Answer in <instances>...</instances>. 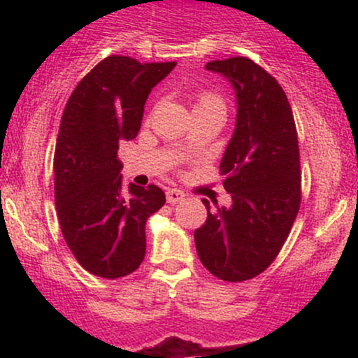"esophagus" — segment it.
<instances>
[{
  "label": "esophagus",
  "instance_id": "esophagus-1",
  "mask_svg": "<svg viewBox=\"0 0 358 358\" xmlns=\"http://www.w3.org/2000/svg\"><path fill=\"white\" fill-rule=\"evenodd\" d=\"M185 199V193L183 192H180V190H176V188H168L166 190V202L168 203H178V202H182V200Z\"/></svg>",
  "mask_w": 358,
  "mask_h": 358
}]
</instances>
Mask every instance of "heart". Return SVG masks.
<instances>
[{
  "instance_id": "heart-1",
  "label": "heart",
  "mask_w": 358,
  "mask_h": 358,
  "mask_svg": "<svg viewBox=\"0 0 358 358\" xmlns=\"http://www.w3.org/2000/svg\"><path fill=\"white\" fill-rule=\"evenodd\" d=\"M203 109H222V110H225V102L219 96V94L210 92V90H202V92L196 94L193 110H203Z\"/></svg>"
}]
</instances>
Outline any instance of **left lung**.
Returning <instances> with one entry per match:
<instances>
[{
	"instance_id": "left-lung-1",
	"label": "left lung",
	"mask_w": 358,
	"mask_h": 358,
	"mask_svg": "<svg viewBox=\"0 0 358 358\" xmlns=\"http://www.w3.org/2000/svg\"><path fill=\"white\" fill-rule=\"evenodd\" d=\"M205 69L227 77L236 89V129L220 162L232 205L212 210L203 199L207 220L193 236L213 276L248 281L273 264L298 215L296 124L278 80L248 57L212 60Z\"/></svg>"
}]
</instances>
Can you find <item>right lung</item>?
I'll return each mask as SVG.
<instances>
[{
  "mask_svg": "<svg viewBox=\"0 0 358 358\" xmlns=\"http://www.w3.org/2000/svg\"><path fill=\"white\" fill-rule=\"evenodd\" d=\"M175 65L110 55L77 84L62 114L53 156L57 215L69 249L94 276H127L145 259L146 220L166 199L156 185L129 183L124 195L117 150L136 138L151 89Z\"/></svg>",
  "mask_w": 358,
  "mask_h": 358,
  "instance_id": "add662e5",
  "label": "right lung"
}]
</instances>
